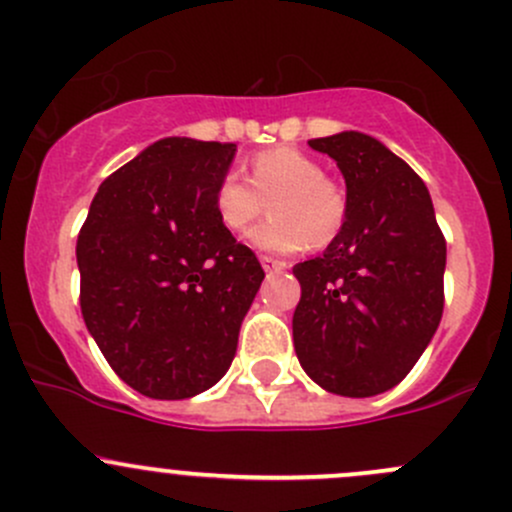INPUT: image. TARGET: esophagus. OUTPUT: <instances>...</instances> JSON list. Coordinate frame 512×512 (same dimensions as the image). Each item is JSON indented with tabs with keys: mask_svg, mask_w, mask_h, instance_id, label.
<instances>
[{
	"mask_svg": "<svg viewBox=\"0 0 512 512\" xmlns=\"http://www.w3.org/2000/svg\"><path fill=\"white\" fill-rule=\"evenodd\" d=\"M260 265H262V270H265V272H279V270H287V262L274 260V257H270V255H262V257H260Z\"/></svg>",
	"mask_w": 512,
	"mask_h": 512,
	"instance_id": "esophagus-1",
	"label": "esophagus"
}]
</instances>
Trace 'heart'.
I'll return each instance as SVG.
<instances>
[{"label":"heart","instance_id":"obj_1","mask_svg":"<svg viewBox=\"0 0 512 512\" xmlns=\"http://www.w3.org/2000/svg\"><path fill=\"white\" fill-rule=\"evenodd\" d=\"M247 181L228 174L218 181L213 208L230 233L245 230L270 201L272 215L247 233L255 250L292 255L314 242L324 247L343 230L348 201L336 181L326 179L316 159L299 149L274 147L252 157Z\"/></svg>","mask_w":512,"mask_h":512}]
</instances>
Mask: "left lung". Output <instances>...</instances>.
Listing matches in <instances>:
<instances>
[{
	"label": "left lung",
	"instance_id": "left-lung-1",
	"mask_svg": "<svg viewBox=\"0 0 512 512\" xmlns=\"http://www.w3.org/2000/svg\"><path fill=\"white\" fill-rule=\"evenodd\" d=\"M346 181L343 230L299 262L294 351L326 392L373 397L405 378L437 333L446 242L432 196L407 161L363 132L311 139Z\"/></svg>",
	"mask_w": 512,
	"mask_h": 512
}]
</instances>
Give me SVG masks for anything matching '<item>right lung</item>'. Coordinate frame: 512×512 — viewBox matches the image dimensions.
Segmentation results:
<instances>
[{
  "instance_id": "add662e5",
  "label": "right lung",
  "mask_w": 512,
  "mask_h": 512,
  "mask_svg": "<svg viewBox=\"0 0 512 512\" xmlns=\"http://www.w3.org/2000/svg\"><path fill=\"white\" fill-rule=\"evenodd\" d=\"M235 144L166 137L107 176L80 228V309L107 363L152 400L228 373L265 272L213 208Z\"/></svg>"
}]
</instances>
